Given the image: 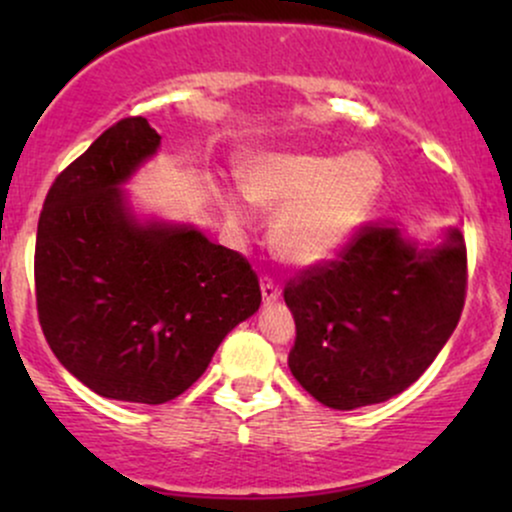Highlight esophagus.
Returning <instances> with one entry per match:
<instances>
[{
	"label": "esophagus",
	"instance_id": "obj_1",
	"mask_svg": "<svg viewBox=\"0 0 512 512\" xmlns=\"http://www.w3.org/2000/svg\"><path fill=\"white\" fill-rule=\"evenodd\" d=\"M260 289H262V298H264V303H274L276 298L281 296L279 284H276V281L272 279V276H262Z\"/></svg>",
	"mask_w": 512,
	"mask_h": 512
}]
</instances>
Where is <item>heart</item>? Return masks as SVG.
Here are the masks:
<instances>
[{
    "label": "heart",
    "instance_id": "heart-1",
    "mask_svg": "<svg viewBox=\"0 0 512 512\" xmlns=\"http://www.w3.org/2000/svg\"><path fill=\"white\" fill-rule=\"evenodd\" d=\"M245 195L274 221V245L289 262L317 264L332 257L366 221L383 190V166L375 156L264 154L243 173ZM233 219H245V202L228 197Z\"/></svg>",
    "mask_w": 512,
    "mask_h": 512
}]
</instances>
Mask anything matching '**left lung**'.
Listing matches in <instances>:
<instances>
[{"label":"left lung","mask_w":512,"mask_h":512,"mask_svg":"<svg viewBox=\"0 0 512 512\" xmlns=\"http://www.w3.org/2000/svg\"><path fill=\"white\" fill-rule=\"evenodd\" d=\"M467 248L450 231L419 250L390 221L366 223L339 250L286 284L296 320L293 378L330 409H358L424 375L460 322Z\"/></svg>","instance_id":"obj_1"}]
</instances>
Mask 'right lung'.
Instances as JSON below:
<instances>
[{"mask_svg":"<svg viewBox=\"0 0 512 512\" xmlns=\"http://www.w3.org/2000/svg\"><path fill=\"white\" fill-rule=\"evenodd\" d=\"M158 144L146 117L105 129L52 182L35 238V303L52 354L120 402L182 395L262 303L240 252L129 214L120 185Z\"/></svg>","mask_w":512,"mask_h":512,"instance_id":"1","label":"right lung"}]
</instances>
